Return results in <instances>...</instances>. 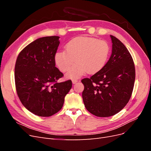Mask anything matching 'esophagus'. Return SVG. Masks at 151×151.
Listing matches in <instances>:
<instances>
[{
    "instance_id": "34e87169",
    "label": "esophagus",
    "mask_w": 151,
    "mask_h": 151,
    "mask_svg": "<svg viewBox=\"0 0 151 151\" xmlns=\"http://www.w3.org/2000/svg\"><path fill=\"white\" fill-rule=\"evenodd\" d=\"M77 81H77V79H72V81L73 84H76V83H77Z\"/></svg>"
}]
</instances>
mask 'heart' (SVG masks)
Masks as SVG:
<instances>
[{
    "instance_id": "b5f03b06",
    "label": "heart",
    "mask_w": 151,
    "mask_h": 151,
    "mask_svg": "<svg viewBox=\"0 0 151 151\" xmlns=\"http://www.w3.org/2000/svg\"><path fill=\"white\" fill-rule=\"evenodd\" d=\"M65 50H59L55 55V62L62 72L69 70L75 60L77 63L66 76L77 79L88 72L96 74L106 65L111 55V47L105 40L91 37H76L68 42Z\"/></svg>"
}]
</instances>
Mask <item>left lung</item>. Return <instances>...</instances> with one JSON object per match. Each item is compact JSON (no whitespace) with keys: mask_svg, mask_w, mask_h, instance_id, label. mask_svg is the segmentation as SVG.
Masks as SVG:
<instances>
[{"mask_svg":"<svg viewBox=\"0 0 151 151\" xmlns=\"http://www.w3.org/2000/svg\"><path fill=\"white\" fill-rule=\"evenodd\" d=\"M110 37L112 53L106 65L90 78L81 81L85 107L99 117L113 116L125 106L135 79L134 62L129 50L115 36Z\"/></svg>","mask_w":151,"mask_h":151,"instance_id":"obj_1","label":"left lung"}]
</instances>
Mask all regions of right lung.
<instances>
[{
	"label": "right lung",
	"instance_id": "add662e5",
	"mask_svg": "<svg viewBox=\"0 0 151 151\" xmlns=\"http://www.w3.org/2000/svg\"><path fill=\"white\" fill-rule=\"evenodd\" d=\"M59 36L35 40L22 49L16 62V89L21 102L36 115L50 116L62 109L72 88L71 80L57 81L63 74L55 67Z\"/></svg>",
	"mask_w": 151,
	"mask_h": 151
}]
</instances>
